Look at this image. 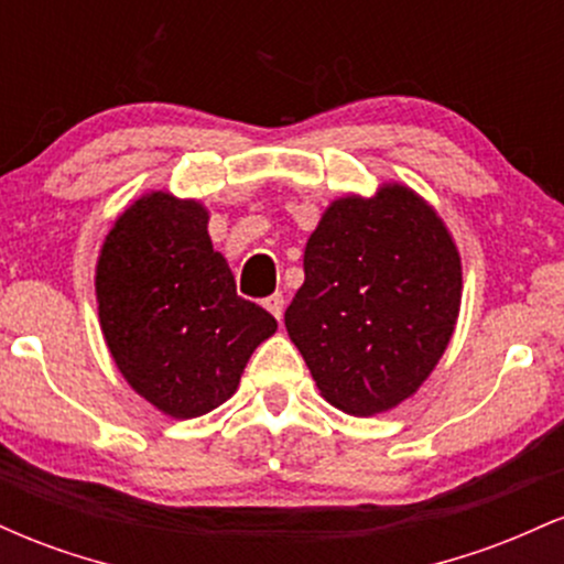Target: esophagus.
I'll return each instance as SVG.
<instances>
[{"instance_id": "1", "label": "esophagus", "mask_w": 564, "mask_h": 564, "mask_svg": "<svg viewBox=\"0 0 564 564\" xmlns=\"http://www.w3.org/2000/svg\"><path fill=\"white\" fill-rule=\"evenodd\" d=\"M264 307L275 315V321H281L283 318V294L268 296V300H264Z\"/></svg>"}]
</instances>
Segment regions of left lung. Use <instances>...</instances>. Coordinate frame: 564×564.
I'll return each mask as SVG.
<instances>
[{
	"instance_id": "1",
	"label": "left lung",
	"mask_w": 564,
	"mask_h": 564,
	"mask_svg": "<svg viewBox=\"0 0 564 564\" xmlns=\"http://www.w3.org/2000/svg\"><path fill=\"white\" fill-rule=\"evenodd\" d=\"M462 310V254L435 206L403 183L334 198L304 246L286 332L323 398L377 416L419 392Z\"/></svg>"
}]
</instances>
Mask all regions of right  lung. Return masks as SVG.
Masks as SVG:
<instances>
[{"label":"right lung","mask_w":564,"mask_h":564,"mask_svg":"<svg viewBox=\"0 0 564 564\" xmlns=\"http://www.w3.org/2000/svg\"><path fill=\"white\" fill-rule=\"evenodd\" d=\"M97 318L116 368L172 419L215 411L238 390L251 352L278 332L236 294L198 198L148 191L113 219L95 264Z\"/></svg>","instance_id":"add662e5"}]
</instances>
